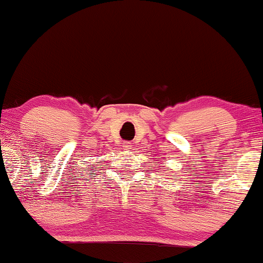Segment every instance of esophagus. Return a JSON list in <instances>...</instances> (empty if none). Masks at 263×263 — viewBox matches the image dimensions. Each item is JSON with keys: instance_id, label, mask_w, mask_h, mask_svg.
I'll use <instances>...</instances> for the list:
<instances>
[{"instance_id": "1", "label": "esophagus", "mask_w": 263, "mask_h": 263, "mask_svg": "<svg viewBox=\"0 0 263 263\" xmlns=\"http://www.w3.org/2000/svg\"><path fill=\"white\" fill-rule=\"evenodd\" d=\"M122 148L125 151H129V149H131V143H129V142H123Z\"/></svg>"}]
</instances>
